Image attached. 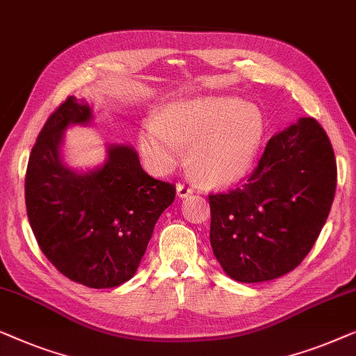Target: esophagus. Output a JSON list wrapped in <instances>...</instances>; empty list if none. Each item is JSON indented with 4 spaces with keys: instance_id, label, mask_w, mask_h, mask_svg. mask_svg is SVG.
I'll use <instances>...</instances> for the list:
<instances>
[{
    "instance_id": "34e87169",
    "label": "esophagus",
    "mask_w": 356,
    "mask_h": 356,
    "mask_svg": "<svg viewBox=\"0 0 356 356\" xmlns=\"http://www.w3.org/2000/svg\"><path fill=\"white\" fill-rule=\"evenodd\" d=\"M176 190H177V197L179 198H185V197H190V195L193 193V190L188 187V185H185L182 182H179L176 185Z\"/></svg>"
}]
</instances>
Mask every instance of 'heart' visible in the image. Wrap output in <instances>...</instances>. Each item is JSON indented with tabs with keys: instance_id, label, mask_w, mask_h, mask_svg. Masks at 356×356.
I'll return each instance as SVG.
<instances>
[{
	"instance_id": "heart-1",
	"label": "heart",
	"mask_w": 356,
	"mask_h": 356,
	"mask_svg": "<svg viewBox=\"0 0 356 356\" xmlns=\"http://www.w3.org/2000/svg\"><path fill=\"white\" fill-rule=\"evenodd\" d=\"M264 135L261 111L230 97H198L169 103L143 122L138 147L145 161L168 172L182 159L204 184L226 187L252 169Z\"/></svg>"
}]
</instances>
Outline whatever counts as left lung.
Wrapping results in <instances>:
<instances>
[{
	"label": "left lung",
	"mask_w": 356,
	"mask_h": 356,
	"mask_svg": "<svg viewBox=\"0 0 356 356\" xmlns=\"http://www.w3.org/2000/svg\"><path fill=\"white\" fill-rule=\"evenodd\" d=\"M335 185L334 149L316 119L273 135L247 182L209 195V242L224 273L252 284L297 268L326 224Z\"/></svg>",
	"instance_id": "obj_1"
}]
</instances>
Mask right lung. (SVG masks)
Segmentation results:
<instances>
[{
  "mask_svg": "<svg viewBox=\"0 0 356 356\" xmlns=\"http://www.w3.org/2000/svg\"><path fill=\"white\" fill-rule=\"evenodd\" d=\"M92 108L69 97L44 122L26 174V204L35 238L54 268L92 289L118 287L137 273L158 218L176 187L149 177L130 145H108L90 171L63 159L64 132L88 126Z\"/></svg>",
  "mask_w": 356,
  "mask_h": 356,
  "instance_id": "obj_1",
  "label": "right lung"
}]
</instances>
